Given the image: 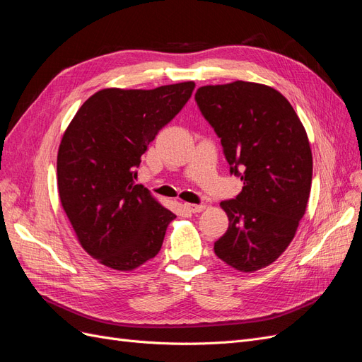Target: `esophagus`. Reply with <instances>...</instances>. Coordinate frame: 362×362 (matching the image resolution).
Listing matches in <instances>:
<instances>
[{
  "mask_svg": "<svg viewBox=\"0 0 362 362\" xmlns=\"http://www.w3.org/2000/svg\"><path fill=\"white\" fill-rule=\"evenodd\" d=\"M182 206L184 210H187L189 213H199L205 208L202 204H190V202H184Z\"/></svg>",
  "mask_w": 362,
  "mask_h": 362,
  "instance_id": "obj_1",
  "label": "esophagus"
}]
</instances>
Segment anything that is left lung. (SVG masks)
Instances as JSON below:
<instances>
[{
  "instance_id": "obj_1",
  "label": "left lung",
  "mask_w": 362,
  "mask_h": 362,
  "mask_svg": "<svg viewBox=\"0 0 362 362\" xmlns=\"http://www.w3.org/2000/svg\"><path fill=\"white\" fill-rule=\"evenodd\" d=\"M194 101L221 139L229 173L243 182L221 202L229 218L216 255L240 272L272 264L293 240L311 192L313 156L291 104L264 84L199 87Z\"/></svg>"
}]
</instances>
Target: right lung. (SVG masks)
Listing matches in <instances>:
<instances>
[{
    "label": "right lung",
    "instance_id": "obj_1",
    "mask_svg": "<svg viewBox=\"0 0 362 362\" xmlns=\"http://www.w3.org/2000/svg\"><path fill=\"white\" fill-rule=\"evenodd\" d=\"M194 83L104 89L76 112L57 156L59 194L81 246L116 270L154 258L175 216L136 184L141 156L190 100Z\"/></svg>",
    "mask_w": 362,
    "mask_h": 362
}]
</instances>
